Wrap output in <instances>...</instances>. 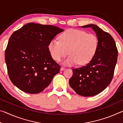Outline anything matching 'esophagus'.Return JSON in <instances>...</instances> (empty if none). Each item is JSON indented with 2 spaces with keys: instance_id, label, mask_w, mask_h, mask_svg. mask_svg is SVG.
I'll return each instance as SVG.
<instances>
[{
  "instance_id": "obj_1",
  "label": "esophagus",
  "mask_w": 123,
  "mask_h": 123,
  "mask_svg": "<svg viewBox=\"0 0 123 123\" xmlns=\"http://www.w3.org/2000/svg\"><path fill=\"white\" fill-rule=\"evenodd\" d=\"M64 69H65V68L63 67H61V68H60V70H61V71H63V70H64Z\"/></svg>"
}]
</instances>
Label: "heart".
<instances>
[{
    "label": "heart",
    "instance_id": "1",
    "mask_svg": "<svg viewBox=\"0 0 123 123\" xmlns=\"http://www.w3.org/2000/svg\"><path fill=\"white\" fill-rule=\"evenodd\" d=\"M98 45V39L95 35L69 29L60 35L59 41L53 39L50 42L48 50L56 61H60L69 53L70 55L63 61L64 64L71 66L78 63L85 65L94 57Z\"/></svg>",
    "mask_w": 123,
    "mask_h": 123
}]
</instances>
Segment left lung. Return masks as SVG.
Here are the masks:
<instances>
[{
	"instance_id": "1",
	"label": "left lung",
	"mask_w": 123,
	"mask_h": 123,
	"mask_svg": "<svg viewBox=\"0 0 123 123\" xmlns=\"http://www.w3.org/2000/svg\"><path fill=\"white\" fill-rule=\"evenodd\" d=\"M81 28H91L95 32L98 48L89 63L73 69V74L69 83L79 95L91 97L101 92L111 83L117 61L118 50L111 35L96 25H86Z\"/></svg>"
}]
</instances>
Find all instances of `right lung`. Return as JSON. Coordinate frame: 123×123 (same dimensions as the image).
<instances>
[{
  "label": "right lung",
  "mask_w": 123,
  "mask_h": 123,
  "mask_svg": "<svg viewBox=\"0 0 123 123\" xmlns=\"http://www.w3.org/2000/svg\"><path fill=\"white\" fill-rule=\"evenodd\" d=\"M62 31L55 26L29 23L12 34L5 59L13 85L30 94L40 93L49 86L60 66L52 58L48 44Z\"/></svg>",
  "instance_id": "1"
}]
</instances>
